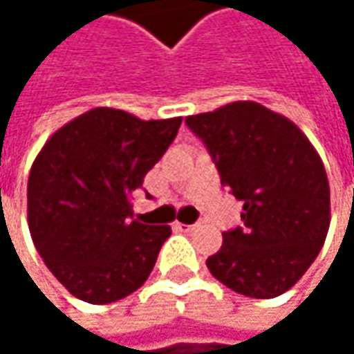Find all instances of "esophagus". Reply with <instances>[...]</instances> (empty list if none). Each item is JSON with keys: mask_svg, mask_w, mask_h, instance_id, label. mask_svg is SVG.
Returning <instances> with one entry per match:
<instances>
[{"mask_svg": "<svg viewBox=\"0 0 354 354\" xmlns=\"http://www.w3.org/2000/svg\"><path fill=\"white\" fill-rule=\"evenodd\" d=\"M176 227L180 232H192L196 225H192V223H190V225H188V223H176Z\"/></svg>", "mask_w": 354, "mask_h": 354, "instance_id": "obj_1", "label": "esophagus"}]
</instances>
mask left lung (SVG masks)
<instances>
[{"label":"left lung","mask_w":354,"mask_h":354,"mask_svg":"<svg viewBox=\"0 0 354 354\" xmlns=\"http://www.w3.org/2000/svg\"><path fill=\"white\" fill-rule=\"evenodd\" d=\"M186 124L207 145L221 184L244 203V225L223 234L207 268L240 295H283L312 266L330 227L316 147L293 120L250 100L186 116Z\"/></svg>","instance_id":"1"}]
</instances>
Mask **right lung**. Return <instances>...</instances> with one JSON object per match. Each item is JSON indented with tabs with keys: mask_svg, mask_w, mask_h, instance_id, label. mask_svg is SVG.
<instances>
[{
	"mask_svg": "<svg viewBox=\"0 0 354 354\" xmlns=\"http://www.w3.org/2000/svg\"><path fill=\"white\" fill-rule=\"evenodd\" d=\"M182 116L141 120L92 108L55 131L28 176V227L55 279L77 299L112 304L151 274L170 225L133 219V190L160 162Z\"/></svg>",
	"mask_w": 354,
	"mask_h": 354,
	"instance_id": "obj_1",
	"label": "right lung"
}]
</instances>
